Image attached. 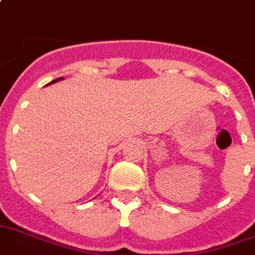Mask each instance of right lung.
<instances>
[{"instance_id": "1", "label": "right lung", "mask_w": 255, "mask_h": 255, "mask_svg": "<svg viewBox=\"0 0 255 255\" xmlns=\"http://www.w3.org/2000/svg\"><path fill=\"white\" fill-rule=\"evenodd\" d=\"M59 80H63L62 77H59V78H56V80H54V81H51L50 82V84H53V82H56V81H59Z\"/></svg>"}]
</instances>
